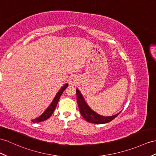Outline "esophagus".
I'll use <instances>...</instances> for the list:
<instances>
[{
	"mask_svg": "<svg viewBox=\"0 0 156 156\" xmlns=\"http://www.w3.org/2000/svg\"><path fill=\"white\" fill-rule=\"evenodd\" d=\"M77 81H78V80H77V78L76 77H75V76H73V77H71L70 78V84H71V85H75L76 83H77Z\"/></svg>",
	"mask_w": 156,
	"mask_h": 156,
	"instance_id": "esophagus-1",
	"label": "esophagus"
}]
</instances>
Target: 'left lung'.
<instances>
[{"instance_id":"8db88e82","label":"left lung","mask_w":156,"mask_h":156,"mask_svg":"<svg viewBox=\"0 0 156 156\" xmlns=\"http://www.w3.org/2000/svg\"><path fill=\"white\" fill-rule=\"evenodd\" d=\"M76 98L80 112L83 118L87 122L95 124L107 123L112 121L115 117H117L119 114L121 112V111H120L119 113L112 115V116L105 117L99 115L91 109L89 105L87 104L80 90L76 89Z\"/></svg>"}]
</instances>
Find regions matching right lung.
<instances>
[{"instance_id":"obj_1","label":"right lung","mask_w":156,"mask_h":156,"mask_svg":"<svg viewBox=\"0 0 156 156\" xmlns=\"http://www.w3.org/2000/svg\"><path fill=\"white\" fill-rule=\"evenodd\" d=\"M68 86H69L68 83H65V84L64 85L61 87V88L59 90V91L57 93V94H56L55 97L54 98L53 100L52 101V102H51V104L49 105V106L47 107L46 110L42 113V115H40L39 117H37L36 119L31 120V122H39L45 121V120H47V119H49L51 116V115L53 113L54 111L56 108V107H57V103L58 102L60 97L61 96V95L63 93V91H65V90H66V88L68 87Z\"/></svg>"}]
</instances>
